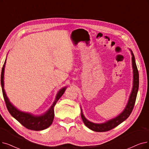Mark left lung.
<instances>
[{
    "label": "left lung",
    "mask_w": 149,
    "mask_h": 149,
    "mask_svg": "<svg viewBox=\"0 0 149 149\" xmlns=\"http://www.w3.org/2000/svg\"><path fill=\"white\" fill-rule=\"evenodd\" d=\"M130 51L132 55V64L133 69V86L130 98H129L128 103L125 109L116 118L108 120L105 123H103V124H95V123L89 121L85 118V116L83 114L82 111L81 110V117L84 124L91 130L97 132H104L112 130L113 128L117 127L120 124H121L122 122L126 120L132 113L136 99V96L139 88V73L136 64L134 54L132 50Z\"/></svg>",
    "instance_id": "obj_1"
}]
</instances>
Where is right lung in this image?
<instances>
[{"mask_svg":"<svg viewBox=\"0 0 149 149\" xmlns=\"http://www.w3.org/2000/svg\"><path fill=\"white\" fill-rule=\"evenodd\" d=\"M6 63V60L3 64V66L1 72V86L2 89L3 96L5 102V104L10 114L15 118L21 124L27 129L31 130L40 131L42 130L50 127L52 124V122L54 119V107L56 105L57 101L62 96L65 91L66 87L63 88L61 89L59 92L58 93L56 99L51 107L49 109V110L45 113L44 114L41 116H34L30 113H24L23 111H19L15 107L12 105V103L9 101L7 96H6L5 90H4V83H3V75L4 69Z\"/></svg>","mask_w":149,"mask_h":149,"instance_id":"1","label":"right lung"}]
</instances>
